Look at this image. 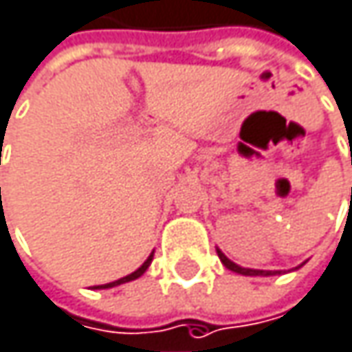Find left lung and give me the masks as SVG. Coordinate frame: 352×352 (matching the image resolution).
I'll use <instances>...</instances> for the list:
<instances>
[{"label":"left lung","mask_w":352,"mask_h":352,"mask_svg":"<svg viewBox=\"0 0 352 352\" xmlns=\"http://www.w3.org/2000/svg\"><path fill=\"white\" fill-rule=\"evenodd\" d=\"M217 256H219L221 264H223L228 270L238 272V274H243V276H272V274H276V272H272V270H252V268H241V266H238V264H234L230 258H226L219 250H217Z\"/></svg>","instance_id":"left-lung-1"}]
</instances>
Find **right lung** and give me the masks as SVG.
I'll list each match as a JSON object with an SVG mask.
<instances>
[{"mask_svg":"<svg viewBox=\"0 0 352 352\" xmlns=\"http://www.w3.org/2000/svg\"><path fill=\"white\" fill-rule=\"evenodd\" d=\"M151 260H153V254L144 260V264L139 268V270H135L133 274H129V276H124V278H120V280H114V282H109V284H102V286H96V288H112V286H118V284H124V282H131V280H137L139 276H143L144 270L148 268V264H151Z\"/></svg>","mask_w":352,"mask_h":352,"instance_id":"1","label":"right lung"}]
</instances>
